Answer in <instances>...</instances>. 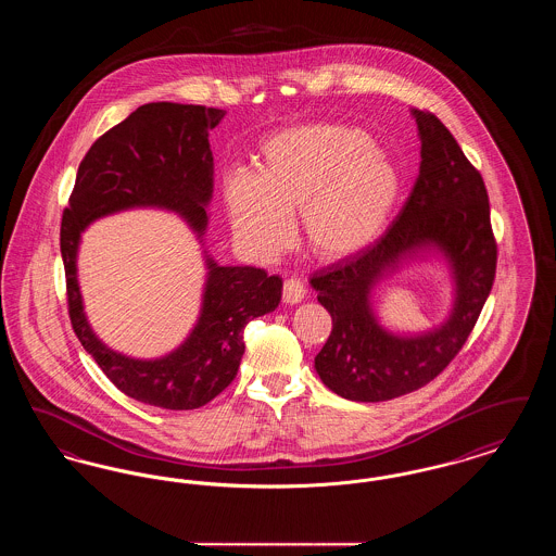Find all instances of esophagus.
Masks as SVG:
<instances>
[{"instance_id":"1","label":"esophagus","mask_w":556,"mask_h":556,"mask_svg":"<svg viewBox=\"0 0 556 556\" xmlns=\"http://www.w3.org/2000/svg\"><path fill=\"white\" fill-rule=\"evenodd\" d=\"M304 295H306V286L300 279H295V277L286 279V283H283V302L286 304H298L304 300Z\"/></svg>"}]
</instances>
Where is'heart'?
I'll use <instances>...</instances> for the list:
<instances>
[{
	"label": "heart",
	"mask_w": 556,
	"mask_h": 556,
	"mask_svg": "<svg viewBox=\"0 0 556 556\" xmlns=\"http://www.w3.org/2000/svg\"><path fill=\"white\" fill-rule=\"evenodd\" d=\"M402 175L369 132L311 123L275 132L261 150L258 173L233 170L223 200L236 238L258 256L279 254L300 233L325 263L350 258L379 238L396 208Z\"/></svg>",
	"instance_id": "heart-1"
}]
</instances>
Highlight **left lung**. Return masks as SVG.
<instances>
[{
	"mask_svg": "<svg viewBox=\"0 0 556 556\" xmlns=\"http://www.w3.org/2000/svg\"><path fill=\"white\" fill-rule=\"evenodd\" d=\"M421 139L415 187L390 229L363 252L317 270L311 286L333 320L315 356L320 381L354 402H383L427 386L467 342L496 275V241L481 175L429 112H410ZM442 257L453 279L450 317L427 332H392L371 295L402 265Z\"/></svg>",
	"mask_w": 556,
	"mask_h": 556,
	"instance_id": "obj_1",
	"label": "left lung"
}]
</instances>
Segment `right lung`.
I'll return each mask as SVG.
<instances>
[{"instance_id":"obj_1","label":"right lung","mask_w":556,"mask_h":556,"mask_svg":"<svg viewBox=\"0 0 556 556\" xmlns=\"http://www.w3.org/2000/svg\"><path fill=\"white\" fill-rule=\"evenodd\" d=\"M225 114L173 102L137 108L89 148L62 216L68 315L80 344L123 394L166 410L200 408L236 379L245 350L243 329L279 306L281 277L256 266H220L205 248L207 281L190 336L164 357L132 359L108 349L86 320L76 273L79 238L98 217L159 207L179 213L204 247L214 187L208 132Z\"/></svg>"}]
</instances>
